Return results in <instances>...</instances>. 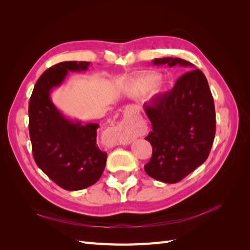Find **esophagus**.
I'll use <instances>...</instances> for the list:
<instances>
[{
    "label": "esophagus",
    "instance_id": "34e87169",
    "mask_svg": "<svg viewBox=\"0 0 250 250\" xmlns=\"http://www.w3.org/2000/svg\"><path fill=\"white\" fill-rule=\"evenodd\" d=\"M132 141L129 140V141H123V142H113V141H110V143L112 144V145H117V144H120V145H127V144H130Z\"/></svg>",
    "mask_w": 250,
    "mask_h": 250
}]
</instances>
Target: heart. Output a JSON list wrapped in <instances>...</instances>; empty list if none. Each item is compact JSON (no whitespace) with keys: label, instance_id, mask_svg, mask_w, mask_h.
Wrapping results in <instances>:
<instances>
[{"label":"heart","instance_id":"obj_1","mask_svg":"<svg viewBox=\"0 0 250 250\" xmlns=\"http://www.w3.org/2000/svg\"><path fill=\"white\" fill-rule=\"evenodd\" d=\"M158 79H160V77H158L157 75H154V74L148 75V76H145L141 80L140 86L143 90H147V89L152 87L158 81ZM130 138H131L130 133H122V134L118 135L117 141H126V140H129Z\"/></svg>","mask_w":250,"mask_h":250}]
</instances>
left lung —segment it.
<instances>
[{"instance_id": "1", "label": "left lung", "mask_w": 250, "mask_h": 250, "mask_svg": "<svg viewBox=\"0 0 250 250\" xmlns=\"http://www.w3.org/2000/svg\"><path fill=\"white\" fill-rule=\"evenodd\" d=\"M152 63L186 72L171 90L144 104L152 125L145 140L153 150L144 169L156 180L175 184L207 161L216 132L215 105L206 76L200 70H193L191 62L165 57Z\"/></svg>"}]
</instances>
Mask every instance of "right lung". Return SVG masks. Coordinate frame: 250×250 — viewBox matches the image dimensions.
Wrapping results in <instances>:
<instances>
[{
  "label": "right lung",
  "mask_w": 250,
  "mask_h": 250,
  "mask_svg": "<svg viewBox=\"0 0 250 250\" xmlns=\"http://www.w3.org/2000/svg\"><path fill=\"white\" fill-rule=\"evenodd\" d=\"M90 62H64L51 66L37 80L29 102V133L36 165L60 188L78 191L97 183L107 153L97 146L99 124H82L64 116L52 102L53 89L69 72H86Z\"/></svg>",
  "instance_id": "obj_1"
}]
</instances>
